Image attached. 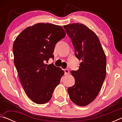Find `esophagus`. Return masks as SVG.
Here are the masks:
<instances>
[{
    "mask_svg": "<svg viewBox=\"0 0 122 122\" xmlns=\"http://www.w3.org/2000/svg\"><path fill=\"white\" fill-rule=\"evenodd\" d=\"M64 71H65V74H66V75H67V74H69V70L67 69H65V70H64Z\"/></svg>",
    "mask_w": 122,
    "mask_h": 122,
    "instance_id": "obj_1",
    "label": "esophagus"
}]
</instances>
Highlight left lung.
<instances>
[{"label":"left lung","instance_id":"obj_1","mask_svg":"<svg viewBox=\"0 0 122 122\" xmlns=\"http://www.w3.org/2000/svg\"><path fill=\"white\" fill-rule=\"evenodd\" d=\"M71 40L75 56L82 62L77 71L71 73L75 84L68 88L71 101L78 106H86L98 95L106 76V56L95 33L82 24L63 26Z\"/></svg>","mask_w":122,"mask_h":122}]
</instances>
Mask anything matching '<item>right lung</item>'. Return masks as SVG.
Returning a JSON list of instances; mask_svg holds the SVG:
<instances>
[{"label":"right lung","mask_w":122,"mask_h":122,"mask_svg":"<svg viewBox=\"0 0 122 122\" xmlns=\"http://www.w3.org/2000/svg\"><path fill=\"white\" fill-rule=\"evenodd\" d=\"M66 36L61 26L38 23L28 27L18 36L13 46L14 63L27 95L33 102L45 104L51 100L64 71L53 63L56 43Z\"/></svg>","instance_id":"obj_1"}]
</instances>
